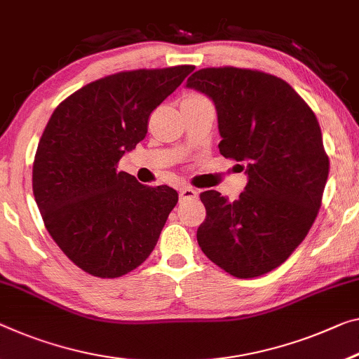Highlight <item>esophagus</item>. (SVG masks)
<instances>
[{
  "label": "esophagus",
  "instance_id": "34e87169",
  "mask_svg": "<svg viewBox=\"0 0 359 359\" xmlns=\"http://www.w3.org/2000/svg\"><path fill=\"white\" fill-rule=\"evenodd\" d=\"M197 197H198V194H197V191L194 189V187L186 186V187H183V189L180 191V198H181V201H194V198H197Z\"/></svg>",
  "mask_w": 359,
  "mask_h": 359
}]
</instances>
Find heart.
Returning a JSON list of instances; mask_svg holds the SVG:
<instances>
[{
  "label": "heart",
  "mask_w": 359,
  "mask_h": 359,
  "mask_svg": "<svg viewBox=\"0 0 359 359\" xmlns=\"http://www.w3.org/2000/svg\"><path fill=\"white\" fill-rule=\"evenodd\" d=\"M186 97H192V99H194V97H202V96H198V95H189V96H186Z\"/></svg>",
  "instance_id": "b5f03b06"
}]
</instances>
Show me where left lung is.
<instances>
[{
	"mask_svg": "<svg viewBox=\"0 0 359 359\" xmlns=\"http://www.w3.org/2000/svg\"><path fill=\"white\" fill-rule=\"evenodd\" d=\"M187 88L213 99L219 152L249 175L234 202L202 192L198 247L234 278L273 271L302 244L323 203L329 157L316 115L287 81L262 70L201 69Z\"/></svg>",
	"mask_w": 359,
	"mask_h": 359,
	"instance_id": "left-lung-1",
	"label": "left lung"
}]
</instances>
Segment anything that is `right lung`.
Masks as SVG:
<instances>
[{"mask_svg":"<svg viewBox=\"0 0 359 359\" xmlns=\"http://www.w3.org/2000/svg\"><path fill=\"white\" fill-rule=\"evenodd\" d=\"M194 69L107 75L65 97L49 118L33 161V196L53 241L85 273L120 278L156 247L178 192L137 183L118 162Z\"/></svg>","mask_w":359,"mask_h":359,"instance_id":"obj_1","label":"right lung"}]
</instances>
